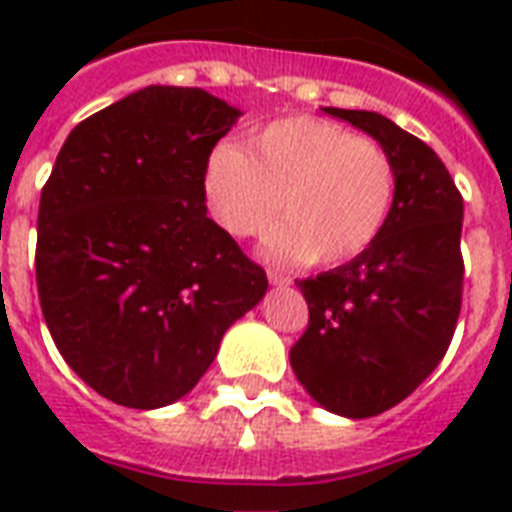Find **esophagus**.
<instances>
[{
	"label": "esophagus",
	"mask_w": 512,
	"mask_h": 512,
	"mask_svg": "<svg viewBox=\"0 0 512 512\" xmlns=\"http://www.w3.org/2000/svg\"><path fill=\"white\" fill-rule=\"evenodd\" d=\"M268 281H271L273 287H287L289 281V276H284V273H279V271H268Z\"/></svg>",
	"instance_id": "34e87169"
}]
</instances>
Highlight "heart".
<instances>
[{"label":"heart","instance_id":"b5f03b06","mask_svg":"<svg viewBox=\"0 0 512 512\" xmlns=\"http://www.w3.org/2000/svg\"><path fill=\"white\" fill-rule=\"evenodd\" d=\"M396 183V164L380 143L327 119L289 116L255 132L247 148L220 143L204 196L215 223L239 239L260 236L281 207L268 252L335 268L377 241Z\"/></svg>","mask_w":512,"mask_h":512}]
</instances>
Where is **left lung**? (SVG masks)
I'll return each instance as SVG.
<instances>
[{
    "label": "left lung",
    "mask_w": 512,
    "mask_h": 512,
    "mask_svg": "<svg viewBox=\"0 0 512 512\" xmlns=\"http://www.w3.org/2000/svg\"><path fill=\"white\" fill-rule=\"evenodd\" d=\"M372 135L396 164V201L356 260L297 281L308 329L289 350L303 388L329 412L374 417L444 358L462 305V196L425 146L374 111L324 108Z\"/></svg>",
    "instance_id": "obj_1"
}]
</instances>
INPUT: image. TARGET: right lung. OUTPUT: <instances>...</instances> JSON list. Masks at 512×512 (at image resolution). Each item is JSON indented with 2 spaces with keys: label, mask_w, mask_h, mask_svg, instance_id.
Masks as SVG:
<instances>
[{
  "label": "right lung",
  "mask_w": 512,
  "mask_h": 512,
  "mask_svg": "<svg viewBox=\"0 0 512 512\" xmlns=\"http://www.w3.org/2000/svg\"><path fill=\"white\" fill-rule=\"evenodd\" d=\"M239 116L199 87L151 84L76 124L44 183V321L66 364L114 404L183 398L268 289L204 204L209 154Z\"/></svg>",
  "instance_id": "obj_1"
}]
</instances>
